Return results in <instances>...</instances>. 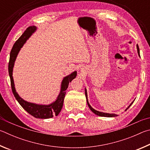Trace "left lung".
<instances>
[{
	"instance_id": "8db88e82",
	"label": "left lung",
	"mask_w": 150,
	"mask_h": 150,
	"mask_svg": "<svg viewBox=\"0 0 150 150\" xmlns=\"http://www.w3.org/2000/svg\"><path fill=\"white\" fill-rule=\"evenodd\" d=\"M137 50H138V55L140 56V52H139V47L137 45ZM85 95H86V101H87V103H88V107H90V109L91 111H92L93 113H95L96 115H98V116H100V117H116L117 116V115L115 114H113V113H107V112H100V111H96V110L94 109L93 108H92L91 107V106L90 105V103H89L88 102V94H87V90H86V89L85 88ZM134 102V101H133ZM133 102H132V103H130V105L129 106H128L127 109H126L125 111H127V110L129 108V107L131 106V105H132L133 103Z\"/></svg>"
}]
</instances>
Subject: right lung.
<instances>
[{
  "label": "right lung",
  "mask_w": 150,
  "mask_h": 150,
  "mask_svg": "<svg viewBox=\"0 0 150 150\" xmlns=\"http://www.w3.org/2000/svg\"><path fill=\"white\" fill-rule=\"evenodd\" d=\"M37 30L35 26L32 25L26 29V30L23 32L20 38L16 41V43L13 45L10 54V60L8 63V72L10 78V82H11V87L13 94L16 99L18 103L22 106L24 110H25L29 114L32 115L33 117L37 119H49L54 116H57L59 114L63 106V102L66 94V90H67L68 84L71 82L73 79L76 77L77 72L74 71L70 74L65 76L62 81L61 87H60V91L59 95L58 96L56 101L52 102L49 105H39L30 102H28L23 100L21 98L16 91L14 87V82L13 80L12 72L13 67L14 65V62L16 59L17 55L19 52L20 49L23 47V44H25L26 41L30 38V36L35 32Z\"/></svg>",
  "instance_id": "1"
}]
</instances>
